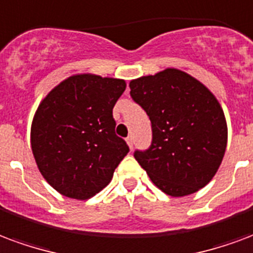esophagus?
<instances>
[{
    "mask_svg": "<svg viewBox=\"0 0 253 253\" xmlns=\"http://www.w3.org/2000/svg\"><path fill=\"white\" fill-rule=\"evenodd\" d=\"M126 142H127V145H128V147L132 149V145H134V139H132V136H127Z\"/></svg>",
    "mask_w": 253,
    "mask_h": 253,
    "instance_id": "1",
    "label": "esophagus"
}]
</instances>
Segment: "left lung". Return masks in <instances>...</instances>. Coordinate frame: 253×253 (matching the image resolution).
I'll return each instance as SVG.
<instances>
[{
    "instance_id": "1",
    "label": "left lung",
    "mask_w": 253,
    "mask_h": 253,
    "mask_svg": "<svg viewBox=\"0 0 253 253\" xmlns=\"http://www.w3.org/2000/svg\"><path fill=\"white\" fill-rule=\"evenodd\" d=\"M130 89L151 121V146L134 153L151 182L171 197L209 184L228 142L225 115L211 89L177 68L131 80Z\"/></svg>"
}]
</instances>
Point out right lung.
I'll return each instance as SVG.
<instances>
[{
	"label": "right lung",
	"instance_id": "obj_1",
	"mask_svg": "<svg viewBox=\"0 0 253 253\" xmlns=\"http://www.w3.org/2000/svg\"><path fill=\"white\" fill-rule=\"evenodd\" d=\"M125 89L123 79L78 74L39 104L31 127L32 153L41 175L60 194L88 200L110 184L128 153L112 118Z\"/></svg>",
	"mask_w": 253,
	"mask_h": 253
}]
</instances>
